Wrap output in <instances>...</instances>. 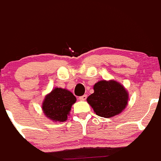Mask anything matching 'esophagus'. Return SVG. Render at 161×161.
I'll use <instances>...</instances> for the list:
<instances>
[{"mask_svg":"<svg viewBox=\"0 0 161 161\" xmlns=\"http://www.w3.org/2000/svg\"><path fill=\"white\" fill-rule=\"evenodd\" d=\"M86 97H87V96L85 94V95H82V96L79 97V99L80 100V101H85V100H86Z\"/></svg>","mask_w":161,"mask_h":161,"instance_id":"esophagus-1","label":"esophagus"}]
</instances>
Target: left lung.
<instances>
[{
  "label": "left lung",
  "mask_w": 161,
  "mask_h": 161,
  "mask_svg": "<svg viewBox=\"0 0 161 161\" xmlns=\"http://www.w3.org/2000/svg\"><path fill=\"white\" fill-rule=\"evenodd\" d=\"M93 90L94 93L87 97V102L99 116L112 117L119 114L127 106L128 93L115 81H99Z\"/></svg>",
  "instance_id": "left-lung-1"
}]
</instances>
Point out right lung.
Segmentation results:
<instances>
[{
  "mask_svg": "<svg viewBox=\"0 0 161 161\" xmlns=\"http://www.w3.org/2000/svg\"><path fill=\"white\" fill-rule=\"evenodd\" d=\"M75 101L76 97L72 93L65 89L56 88L45 98L43 112L50 119L64 122Z\"/></svg>",
  "mask_w": 161,
  "mask_h": 161,
  "instance_id": "right-lung-1",
  "label": "right lung"
}]
</instances>
